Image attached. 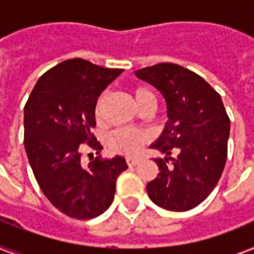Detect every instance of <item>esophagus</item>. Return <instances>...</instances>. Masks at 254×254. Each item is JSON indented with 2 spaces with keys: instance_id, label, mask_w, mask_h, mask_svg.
<instances>
[{
  "instance_id": "esophagus-1",
  "label": "esophagus",
  "mask_w": 254,
  "mask_h": 254,
  "mask_svg": "<svg viewBox=\"0 0 254 254\" xmlns=\"http://www.w3.org/2000/svg\"><path fill=\"white\" fill-rule=\"evenodd\" d=\"M139 162V159L138 158H130V157H129V158H127V165H129V166H135V165H137V163Z\"/></svg>"
}]
</instances>
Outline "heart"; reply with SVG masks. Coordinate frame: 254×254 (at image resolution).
Here are the masks:
<instances>
[{"label":"heart","instance_id":"1","mask_svg":"<svg viewBox=\"0 0 254 254\" xmlns=\"http://www.w3.org/2000/svg\"><path fill=\"white\" fill-rule=\"evenodd\" d=\"M131 95H133L135 105L138 107L139 111L143 112L146 109H154L155 111L157 97L150 88L145 87V85H135L131 89ZM104 100H105V95H100L95 104V116L97 119L101 117ZM145 141H146V135L143 134L142 131L123 127V129H116L109 134L108 146L117 154L135 155L145 143Z\"/></svg>","mask_w":254,"mask_h":254}]
</instances>
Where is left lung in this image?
Masks as SVG:
<instances>
[{"label": "left lung", "mask_w": 254, "mask_h": 254, "mask_svg": "<svg viewBox=\"0 0 254 254\" xmlns=\"http://www.w3.org/2000/svg\"><path fill=\"white\" fill-rule=\"evenodd\" d=\"M135 76L162 93L169 117L150 146L166 157L155 159L159 173L147 183L149 197L161 208L189 211L212 192L224 170L229 138L224 104L203 77L174 63L137 69ZM173 151L177 159L169 157Z\"/></svg>", "instance_id": "1"}]
</instances>
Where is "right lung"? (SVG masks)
Segmentation results:
<instances>
[{
    "label": "right lung",
    "instance_id": "obj_1",
    "mask_svg": "<svg viewBox=\"0 0 254 254\" xmlns=\"http://www.w3.org/2000/svg\"><path fill=\"white\" fill-rule=\"evenodd\" d=\"M123 71L68 59L39 77L25 105V149L34 177L50 203L73 219L105 212L115 199L117 178L127 169L120 155L81 165L83 143L96 154L103 149L91 133L95 104Z\"/></svg>",
    "mask_w": 254,
    "mask_h": 254
}]
</instances>
